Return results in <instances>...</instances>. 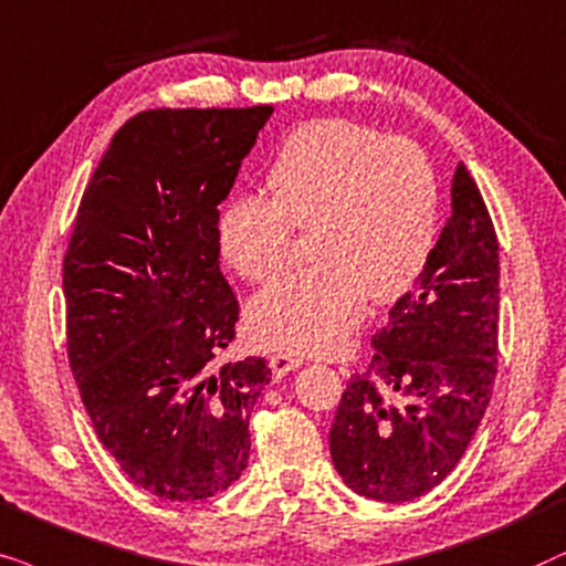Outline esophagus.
I'll return each instance as SVG.
<instances>
[{
    "instance_id": "34e87169",
    "label": "esophagus",
    "mask_w": 566,
    "mask_h": 566,
    "mask_svg": "<svg viewBox=\"0 0 566 566\" xmlns=\"http://www.w3.org/2000/svg\"><path fill=\"white\" fill-rule=\"evenodd\" d=\"M269 365H271V373H274V380H282L287 373L297 370V367L303 365V359L292 357V354L279 352V354H274V357L269 359Z\"/></svg>"
}]
</instances>
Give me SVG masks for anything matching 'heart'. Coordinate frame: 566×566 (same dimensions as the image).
Returning <instances> with one entry per match:
<instances>
[{
	"label": "heart",
	"instance_id": "heart-1",
	"mask_svg": "<svg viewBox=\"0 0 566 566\" xmlns=\"http://www.w3.org/2000/svg\"><path fill=\"white\" fill-rule=\"evenodd\" d=\"M271 196L238 193L220 214V251L248 282L287 266L295 230L315 232L318 266L271 284L248 307L255 344L297 354L344 346L365 303H394L424 274L440 228V184L409 139L349 118L305 124L279 149Z\"/></svg>",
	"mask_w": 566,
	"mask_h": 566
}]
</instances>
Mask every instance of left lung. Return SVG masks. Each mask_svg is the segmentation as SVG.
Wrapping results in <instances>:
<instances>
[{"label": "left lung", "mask_w": 566, "mask_h": 566, "mask_svg": "<svg viewBox=\"0 0 566 566\" xmlns=\"http://www.w3.org/2000/svg\"><path fill=\"white\" fill-rule=\"evenodd\" d=\"M450 220L417 284L375 331V354L346 386L331 424L344 484L380 502L434 489L476 434L500 352V243L461 163Z\"/></svg>", "instance_id": "left-lung-1"}]
</instances>
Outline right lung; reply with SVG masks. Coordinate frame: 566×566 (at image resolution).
I'll list each match as a JSON object with an SVG mask.
<instances>
[{
    "label": "right lung",
    "mask_w": 566,
    "mask_h": 566,
    "mask_svg": "<svg viewBox=\"0 0 566 566\" xmlns=\"http://www.w3.org/2000/svg\"><path fill=\"white\" fill-rule=\"evenodd\" d=\"M271 105L142 111L113 134L64 253L66 357L97 440L170 502L235 484L251 455L263 357L217 367L238 297L220 271V205Z\"/></svg>",
    "instance_id": "1"
}]
</instances>
